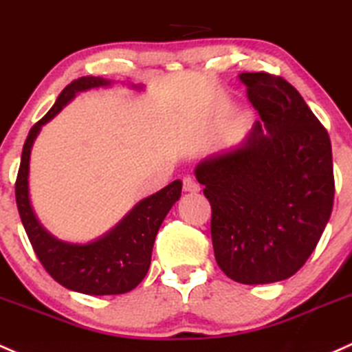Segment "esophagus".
<instances>
[{
    "label": "esophagus",
    "mask_w": 352,
    "mask_h": 352,
    "mask_svg": "<svg viewBox=\"0 0 352 352\" xmlns=\"http://www.w3.org/2000/svg\"><path fill=\"white\" fill-rule=\"evenodd\" d=\"M184 192H188V194H197V192H201V186H199L192 177H186V179H184Z\"/></svg>",
    "instance_id": "esophagus-1"
}]
</instances>
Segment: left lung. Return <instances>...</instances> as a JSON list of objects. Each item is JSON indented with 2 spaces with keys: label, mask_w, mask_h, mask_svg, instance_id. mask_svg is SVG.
Segmentation results:
<instances>
[{
  "label": "left lung",
  "mask_w": 352,
  "mask_h": 352,
  "mask_svg": "<svg viewBox=\"0 0 352 352\" xmlns=\"http://www.w3.org/2000/svg\"><path fill=\"white\" fill-rule=\"evenodd\" d=\"M256 121L241 145L195 166L217 265L244 285L282 282L316 250L334 206L329 133L290 82L243 72Z\"/></svg>",
  "instance_id": "1"
}]
</instances>
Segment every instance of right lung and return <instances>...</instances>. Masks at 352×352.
Segmentation results:
<instances>
[{"label": "right lung", "mask_w": 352, "mask_h": 352, "mask_svg": "<svg viewBox=\"0 0 352 352\" xmlns=\"http://www.w3.org/2000/svg\"><path fill=\"white\" fill-rule=\"evenodd\" d=\"M111 84L102 77L86 76L72 80L58 94L49 113L30 129L14 184L18 212L40 263L62 287L86 295L126 294L145 278L158 229L182 192V182L173 180L157 194L138 202L109 232L86 244L60 241L38 223L28 195L30 153L36 135L77 92Z\"/></svg>", "instance_id": "right-lung-1"}]
</instances>
